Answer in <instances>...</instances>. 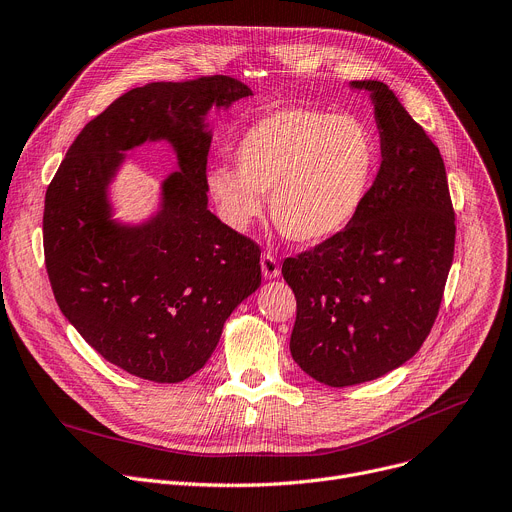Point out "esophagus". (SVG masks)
<instances>
[{"instance_id": "obj_1", "label": "esophagus", "mask_w": 512, "mask_h": 512, "mask_svg": "<svg viewBox=\"0 0 512 512\" xmlns=\"http://www.w3.org/2000/svg\"><path fill=\"white\" fill-rule=\"evenodd\" d=\"M261 271L265 280H275V277H280V261H277L271 253H263Z\"/></svg>"}]
</instances>
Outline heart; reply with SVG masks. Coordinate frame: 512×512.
<instances>
[{
    "label": "heart",
    "mask_w": 512,
    "mask_h": 512,
    "mask_svg": "<svg viewBox=\"0 0 512 512\" xmlns=\"http://www.w3.org/2000/svg\"><path fill=\"white\" fill-rule=\"evenodd\" d=\"M237 169L216 165L208 192L222 218L249 228L269 214L282 237L314 247L345 230L361 210L380 165L376 132L355 116L282 108L253 122L235 147Z\"/></svg>",
    "instance_id": "b5f03b06"
}]
</instances>
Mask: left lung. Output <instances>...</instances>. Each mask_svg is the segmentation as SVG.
Returning <instances> with one entry per match:
<instances>
[{
	"instance_id": "1",
	"label": "left lung",
	"mask_w": 512,
	"mask_h": 512,
	"mask_svg": "<svg viewBox=\"0 0 512 512\" xmlns=\"http://www.w3.org/2000/svg\"><path fill=\"white\" fill-rule=\"evenodd\" d=\"M349 85L374 106L380 171L345 230L282 265L298 304L292 357L333 388L378 380L421 349L455 245L439 149L386 83Z\"/></svg>"
}]
</instances>
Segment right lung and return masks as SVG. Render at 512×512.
<instances>
[{
  "label": "right lung",
  "mask_w": 512,
  "mask_h": 512,
  "mask_svg": "<svg viewBox=\"0 0 512 512\" xmlns=\"http://www.w3.org/2000/svg\"><path fill=\"white\" fill-rule=\"evenodd\" d=\"M253 96L230 77L134 87L85 124L44 198V259L57 304L106 361L159 384L194 376L224 322L261 286L259 247L208 210L210 112ZM165 142L178 171L141 221L115 214L127 153Z\"/></svg>",
  "instance_id": "right-lung-1"
}]
</instances>
